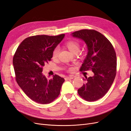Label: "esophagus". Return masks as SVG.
Here are the masks:
<instances>
[{"label": "esophagus", "instance_id": "obj_1", "mask_svg": "<svg viewBox=\"0 0 131 131\" xmlns=\"http://www.w3.org/2000/svg\"><path fill=\"white\" fill-rule=\"evenodd\" d=\"M74 77V76L73 75H70V76H67L65 78V80H69V79H73Z\"/></svg>", "mask_w": 131, "mask_h": 131}]
</instances>
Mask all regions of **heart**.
Returning a JSON list of instances; mask_svg holds the SVG:
<instances>
[{
  "label": "heart",
  "instance_id": "heart-1",
  "mask_svg": "<svg viewBox=\"0 0 131 131\" xmlns=\"http://www.w3.org/2000/svg\"><path fill=\"white\" fill-rule=\"evenodd\" d=\"M65 46L70 52L74 54H77L79 52L80 48H81L80 42L78 41L75 40H70L66 41L65 43ZM59 52V49L57 47L54 48L52 53L53 59H57L58 58ZM69 71H71V69H69Z\"/></svg>",
  "mask_w": 131,
  "mask_h": 131
}]
</instances>
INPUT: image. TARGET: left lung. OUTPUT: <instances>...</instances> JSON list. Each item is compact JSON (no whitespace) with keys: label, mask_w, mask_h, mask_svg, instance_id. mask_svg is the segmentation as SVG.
<instances>
[{"label":"left lung","mask_w":131,"mask_h":131,"mask_svg":"<svg viewBox=\"0 0 131 131\" xmlns=\"http://www.w3.org/2000/svg\"><path fill=\"white\" fill-rule=\"evenodd\" d=\"M73 36L86 43L88 53L80 71L92 70V77L87 78L78 90L84 100L97 101L106 94L114 81L116 74V56L112 44L106 37L92 29H82L72 33Z\"/></svg>","instance_id":"left-lung-1"}]
</instances>
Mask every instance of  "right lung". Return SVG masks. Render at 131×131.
Returning <instances> with one entry per match:
<instances>
[{
	"label": "right lung",
	"mask_w": 131,
	"mask_h": 131,
	"mask_svg": "<svg viewBox=\"0 0 131 131\" xmlns=\"http://www.w3.org/2000/svg\"><path fill=\"white\" fill-rule=\"evenodd\" d=\"M64 36L65 34L28 37L20 43L14 54L16 81L24 93L37 103H50L60 94L64 78L55 74L48 80L42 72Z\"/></svg>",
	"instance_id": "right-lung-1"
}]
</instances>
